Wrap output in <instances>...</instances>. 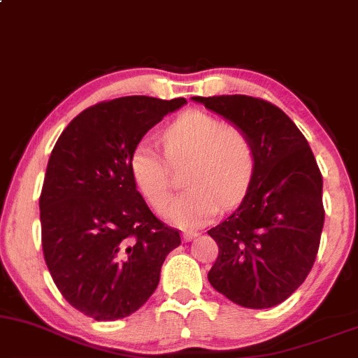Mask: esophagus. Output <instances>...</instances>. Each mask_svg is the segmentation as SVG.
Returning a JSON list of instances; mask_svg holds the SVG:
<instances>
[{
  "label": "esophagus",
  "instance_id": "1",
  "mask_svg": "<svg viewBox=\"0 0 358 358\" xmlns=\"http://www.w3.org/2000/svg\"><path fill=\"white\" fill-rule=\"evenodd\" d=\"M198 236V231H193V230H187L183 234V242H192V240H195Z\"/></svg>",
  "mask_w": 358,
  "mask_h": 358
}]
</instances>
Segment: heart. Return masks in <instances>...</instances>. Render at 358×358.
Listing matches in <instances>:
<instances>
[{
    "label": "heart",
    "instance_id": "heart-1",
    "mask_svg": "<svg viewBox=\"0 0 358 358\" xmlns=\"http://www.w3.org/2000/svg\"><path fill=\"white\" fill-rule=\"evenodd\" d=\"M166 155L150 140H141L130 157L136 188L153 208L166 203L173 166L190 163L185 176L188 190L163 208L168 222L183 228L200 227L220 213L222 205L242 200L253 171L255 148L247 133L225 127L217 116L188 111L163 131Z\"/></svg>",
    "mask_w": 358,
    "mask_h": 358
}]
</instances>
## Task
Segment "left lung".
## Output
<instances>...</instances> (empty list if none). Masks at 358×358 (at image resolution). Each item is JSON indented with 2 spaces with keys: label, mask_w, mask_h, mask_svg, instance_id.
<instances>
[{
  "label": "left lung",
  "mask_w": 358,
  "mask_h": 358,
  "mask_svg": "<svg viewBox=\"0 0 358 358\" xmlns=\"http://www.w3.org/2000/svg\"><path fill=\"white\" fill-rule=\"evenodd\" d=\"M247 133L255 171L242 203L208 230L218 257L208 282L247 308L282 303L303 283L324 228L322 173L308 141L278 106L247 94L193 96Z\"/></svg>",
  "instance_id": "obj_1"
}]
</instances>
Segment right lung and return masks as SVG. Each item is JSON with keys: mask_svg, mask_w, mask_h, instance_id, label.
<instances>
[{"mask_svg": "<svg viewBox=\"0 0 358 358\" xmlns=\"http://www.w3.org/2000/svg\"><path fill=\"white\" fill-rule=\"evenodd\" d=\"M185 103L101 101L71 120L50 155L40 196L43 255L66 302L94 320L136 312L182 243L136 190L130 157L150 128Z\"/></svg>", "mask_w": 358, "mask_h": 358, "instance_id": "1", "label": "right lung"}]
</instances>
